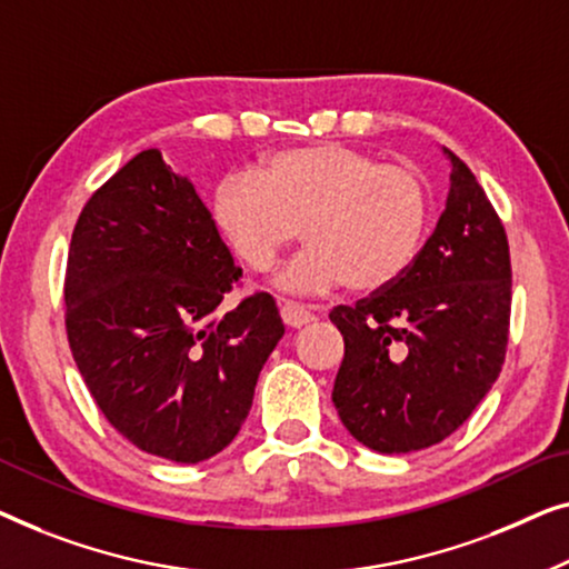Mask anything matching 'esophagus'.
Instances as JSON below:
<instances>
[{"label":"esophagus","instance_id":"esophagus-1","mask_svg":"<svg viewBox=\"0 0 569 569\" xmlns=\"http://www.w3.org/2000/svg\"><path fill=\"white\" fill-rule=\"evenodd\" d=\"M281 319L286 327H291V330H299V327L309 325L311 319H315V315L311 311H307L303 307H299V303H281Z\"/></svg>","mask_w":569,"mask_h":569}]
</instances>
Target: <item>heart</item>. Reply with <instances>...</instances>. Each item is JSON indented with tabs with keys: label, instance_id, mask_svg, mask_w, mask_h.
I'll return each mask as SVG.
<instances>
[{
	"label": "heart",
	"instance_id": "b5f03b06",
	"mask_svg": "<svg viewBox=\"0 0 569 569\" xmlns=\"http://www.w3.org/2000/svg\"><path fill=\"white\" fill-rule=\"evenodd\" d=\"M208 211L234 258L254 273L273 268L299 227L307 247L276 278L286 293L317 296L340 283L373 293L412 266L426 237L428 193L405 167L322 141L273 151L252 174L223 178Z\"/></svg>",
	"mask_w": 569,
	"mask_h": 569
}]
</instances>
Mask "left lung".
<instances>
[{"mask_svg": "<svg viewBox=\"0 0 569 569\" xmlns=\"http://www.w3.org/2000/svg\"><path fill=\"white\" fill-rule=\"evenodd\" d=\"M446 208L399 281L332 309L346 340L332 402L358 443L410 453L463 426L498 381L510 322L506 229L485 190L443 149Z\"/></svg>", "mask_w": 569, "mask_h": 569, "instance_id": "8db88e82", "label": "left lung"}]
</instances>
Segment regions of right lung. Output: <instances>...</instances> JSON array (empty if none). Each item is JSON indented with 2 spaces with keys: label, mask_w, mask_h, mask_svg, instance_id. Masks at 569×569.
<instances>
[{
  "label": "right lung",
  "mask_w": 569,
  "mask_h": 569,
  "mask_svg": "<svg viewBox=\"0 0 569 569\" xmlns=\"http://www.w3.org/2000/svg\"><path fill=\"white\" fill-rule=\"evenodd\" d=\"M237 276L193 182L157 149L79 213L63 288L69 346L102 415L141 451L206 461L250 415L286 327L268 293L219 315Z\"/></svg>",
  "instance_id": "obj_1"
}]
</instances>
